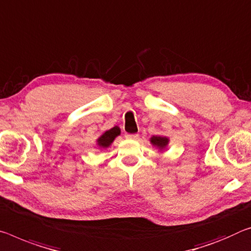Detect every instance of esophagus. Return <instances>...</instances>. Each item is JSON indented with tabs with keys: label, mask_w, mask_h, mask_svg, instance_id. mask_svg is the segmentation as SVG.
Returning <instances> with one entry per match:
<instances>
[{
	"label": "esophagus",
	"mask_w": 251,
	"mask_h": 251,
	"mask_svg": "<svg viewBox=\"0 0 251 251\" xmlns=\"http://www.w3.org/2000/svg\"><path fill=\"white\" fill-rule=\"evenodd\" d=\"M125 137L128 138V140H137L138 135L137 134H126Z\"/></svg>",
	"instance_id": "obj_1"
}]
</instances>
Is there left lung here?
Masks as SVG:
<instances>
[{"label":"left lung","mask_w":251,"mask_h":251,"mask_svg":"<svg viewBox=\"0 0 251 251\" xmlns=\"http://www.w3.org/2000/svg\"><path fill=\"white\" fill-rule=\"evenodd\" d=\"M151 144H152L154 147L160 151V152H163V151L166 150L169 143H170V138L168 136H162V135H154L150 138Z\"/></svg>","instance_id":"left-lung-1"}]
</instances>
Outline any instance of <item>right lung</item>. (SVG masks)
<instances>
[{"label": "right lung", "instance_id": "add662e5", "mask_svg": "<svg viewBox=\"0 0 251 251\" xmlns=\"http://www.w3.org/2000/svg\"><path fill=\"white\" fill-rule=\"evenodd\" d=\"M119 135H121V128H119L118 126H115V127H113V128L107 129L97 138L96 145L100 150L108 149V147L113 144L115 138L119 136Z\"/></svg>", "mask_w": 251, "mask_h": 251}]
</instances>
